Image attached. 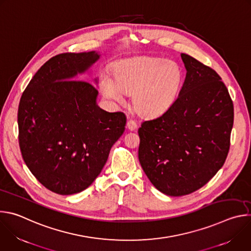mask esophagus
Wrapping results in <instances>:
<instances>
[{"instance_id": "esophagus-1", "label": "esophagus", "mask_w": 251, "mask_h": 251, "mask_svg": "<svg viewBox=\"0 0 251 251\" xmlns=\"http://www.w3.org/2000/svg\"><path fill=\"white\" fill-rule=\"evenodd\" d=\"M126 126H127V128H128L130 131H133V130H135V129L137 128V123H136V121H134L133 119H129V120L127 121Z\"/></svg>"}]
</instances>
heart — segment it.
<instances>
[{"label":"heart","mask_w":251,"mask_h":251,"mask_svg":"<svg viewBox=\"0 0 251 251\" xmlns=\"http://www.w3.org/2000/svg\"><path fill=\"white\" fill-rule=\"evenodd\" d=\"M184 75L174 61L160 57H137L120 61L114 78L103 75L100 86L104 95L122 101L124 93L132 92L135 110L145 116H155L168 110L180 92Z\"/></svg>","instance_id":"1"}]
</instances>
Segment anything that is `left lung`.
Wrapping results in <instances>:
<instances>
[{"mask_svg": "<svg viewBox=\"0 0 251 251\" xmlns=\"http://www.w3.org/2000/svg\"><path fill=\"white\" fill-rule=\"evenodd\" d=\"M187 75L177 98L138 130L139 161L165 195L181 197L203 187L224 166L230 146L233 103L221 76L181 53Z\"/></svg>", "mask_w": 251, "mask_h": 251, "instance_id": "left-lung-1", "label": "left lung"}]
</instances>
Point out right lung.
<instances>
[{"instance_id": "right-lung-1", "label": "right lung", "mask_w": 251, "mask_h": 251, "mask_svg": "<svg viewBox=\"0 0 251 251\" xmlns=\"http://www.w3.org/2000/svg\"><path fill=\"white\" fill-rule=\"evenodd\" d=\"M98 58L95 51L52 56L33 75L20 100L23 159L35 178L58 195L88 188L125 130V114L100 109L97 89L75 79Z\"/></svg>"}]
</instances>
